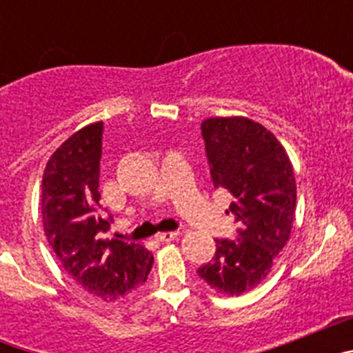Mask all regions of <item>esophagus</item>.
Instances as JSON below:
<instances>
[{"instance_id":"esophagus-1","label":"esophagus","mask_w":353,"mask_h":353,"mask_svg":"<svg viewBox=\"0 0 353 353\" xmlns=\"http://www.w3.org/2000/svg\"><path fill=\"white\" fill-rule=\"evenodd\" d=\"M179 236H180L179 232H162V233H157L155 239L161 240V242H171V240L179 239Z\"/></svg>"}]
</instances>
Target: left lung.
<instances>
[{
	"label": "left lung",
	"instance_id": "obj_1",
	"mask_svg": "<svg viewBox=\"0 0 353 353\" xmlns=\"http://www.w3.org/2000/svg\"><path fill=\"white\" fill-rule=\"evenodd\" d=\"M215 187L232 192L226 214L239 239L215 240L214 260L199 277L223 295L256 288L272 270L292 233L297 183L285 146L261 123L245 117H214L201 123Z\"/></svg>",
	"mask_w": 353,
	"mask_h": 353
}]
</instances>
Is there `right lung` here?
I'll use <instances>...</instances> for the list:
<instances>
[{"label": "right lung", "mask_w": 353, "mask_h": 353, "mask_svg": "<svg viewBox=\"0 0 353 353\" xmlns=\"http://www.w3.org/2000/svg\"><path fill=\"white\" fill-rule=\"evenodd\" d=\"M102 121L65 139L49 157L42 179L43 232L70 279L104 302L125 299L146 281L154 254L141 244L104 239L99 171Z\"/></svg>", "instance_id": "1"}]
</instances>
